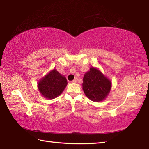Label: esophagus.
<instances>
[{
  "label": "esophagus",
  "mask_w": 149,
  "mask_h": 149,
  "mask_svg": "<svg viewBox=\"0 0 149 149\" xmlns=\"http://www.w3.org/2000/svg\"><path fill=\"white\" fill-rule=\"evenodd\" d=\"M77 81V77H75V79H74V80H73L72 82V83H76Z\"/></svg>",
  "instance_id": "1"
}]
</instances>
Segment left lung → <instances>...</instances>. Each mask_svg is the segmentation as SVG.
Returning a JSON list of instances; mask_svg holds the SVG:
<instances>
[{
    "label": "left lung",
    "instance_id": "obj_1",
    "mask_svg": "<svg viewBox=\"0 0 149 149\" xmlns=\"http://www.w3.org/2000/svg\"><path fill=\"white\" fill-rule=\"evenodd\" d=\"M82 87L88 99L94 102L106 99L112 87V83L98 68L91 66L84 74Z\"/></svg>",
    "mask_w": 149,
    "mask_h": 149
}]
</instances>
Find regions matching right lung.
<instances>
[{"label": "right lung", "instance_id": "obj_1", "mask_svg": "<svg viewBox=\"0 0 149 149\" xmlns=\"http://www.w3.org/2000/svg\"><path fill=\"white\" fill-rule=\"evenodd\" d=\"M67 84L66 77L53 68L38 81L37 86L42 96L52 100L63 93Z\"/></svg>", "mask_w": 149, "mask_h": 149}]
</instances>
